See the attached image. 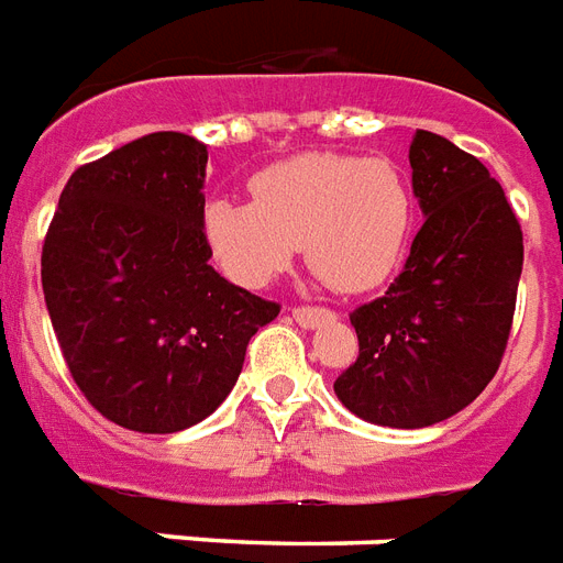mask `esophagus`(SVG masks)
Wrapping results in <instances>:
<instances>
[{
    "mask_svg": "<svg viewBox=\"0 0 563 563\" xmlns=\"http://www.w3.org/2000/svg\"><path fill=\"white\" fill-rule=\"evenodd\" d=\"M294 319H296V325L319 328L322 322H331L334 313H331L328 308H294Z\"/></svg>",
    "mask_w": 563,
    "mask_h": 563,
    "instance_id": "1",
    "label": "esophagus"
}]
</instances>
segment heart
I'll return each mask as SVG.
<instances>
[{
    "instance_id": "1",
    "label": "heart",
    "mask_w": 563,
    "mask_h": 563,
    "mask_svg": "<svg viewBox=\"0 0 563 563\" xmlns=\"http://www.w3.org/2000/svg\"><path fill=\"white\" fill-rule=\"evenodd\" d=\"M250 191L253 203L214 197L203 209L206 246L238 285H269L302 244L325 285L363 294L407 250L412 195L393 162L299 154L258 170Z\"/></svg>"
}]
</instances>
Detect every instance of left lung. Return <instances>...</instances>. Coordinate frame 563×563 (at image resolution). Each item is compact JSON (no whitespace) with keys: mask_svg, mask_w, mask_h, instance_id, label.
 Listing matches in <instances>:
<instances>
[{"mask_svg":"<svg viewBox=\"0 0 563 563\" xmlns=\"http://www.w3.org/2000/svg\"><path fill=\"white\" fill-rule=\"evenodd\" d=\"M418 229L404 273L352 313L357 363L336 398L368 424L418 430L456 416L500 366L523 269V232L503 186L448 139L409 145Z\"/></svg>","mask_w":563,"mask_h":563,"instance_id":"8db88e82","label":"left lung"}]
</instances>
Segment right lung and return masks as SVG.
Instances as JSON below:
<instances>
[{"label":"right lung","instance_id":"obj_1","mask_svg":"<svg viewBox=\"0 0 563 563\" xmlns=\"http://www.w3.org/2000/svg\"><path fill=\"white\" fill-rule=\"evenodd\" d=\"M203 142L151 133L80 165L43 244V294L87 401L136 433L209 418L278 317L211 267Z\"/></svg>","mask_w":563,"mask_h":563}]
</instances>
